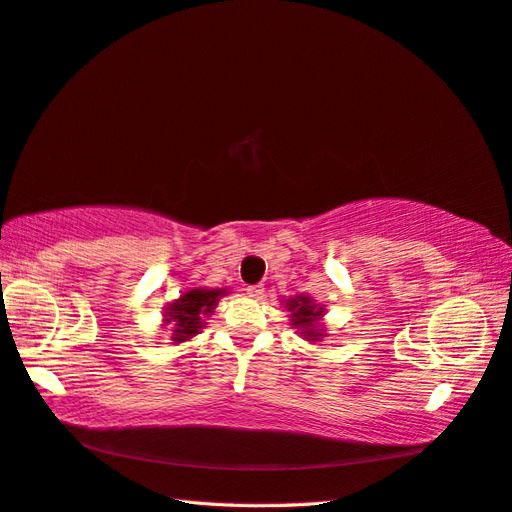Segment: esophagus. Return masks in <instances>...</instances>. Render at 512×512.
<instances>
[{"label":"esophagus","mask_w":512,"mask_h":512,"mask_svg":"<svg viewBox=\"0 0 512 512\" xmlns=\"http://www.w3.org/2000/svg\"><path fill=\"white\" fill-rule=\"evenodd\" d=\"M245 291H247L249 298H254V300H260V298H263V293H265L263 285H249Z\"/></svg>","instance_id":"1"}]
</instances>
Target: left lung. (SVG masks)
Here are the masks:
<instances>
[{
	"label": "left lung",
	"instance_id": "left-lung-1",
	"mask_svg": "<svg viewBox=\"0 0 512 512\" xmlns=\"http://www.w3.org/2000/svg\"><path fill=\"white\" fill-rule=\"evenodd\" d=\"M287 306L291 311L293 328H298L304 339L317 342V339L324 337V331L320 328V317L324 315V309L320 304H315L309 295H295V298L287 300Z\"/></svg>",
	"mask_w": 512,
	"mask_h": 512
}]
</instances>
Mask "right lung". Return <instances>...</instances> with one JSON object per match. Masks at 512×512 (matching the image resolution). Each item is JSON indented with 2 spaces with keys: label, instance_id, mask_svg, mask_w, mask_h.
<instances>
[{
  "label": "right lung",
  "instance_id": "right-lung-1",
  "mask_svg": "<svg viewBox=\"0 0 512 512\" xmlns=\"http://www.w3.org/2000/svg\"><path fill=\"white\" fill-rule=\"evenodd\" d=\"M225 289H190L179 300L166 306L164 322L173 324V344L188 342L203 328V317H208L219 298H223Z\"/></svg>",
  "mask_w": 512,
  "mask_h": 512
}]
</instances>
